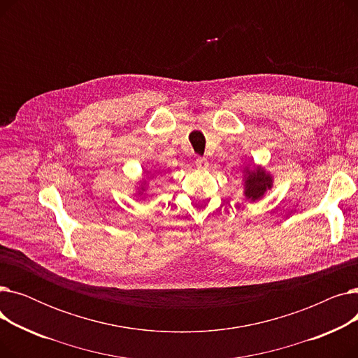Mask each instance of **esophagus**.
I'll list each match as a JSON object with an SVG mask.
<instances>
[{"label": "esophagus", "instance_id": "34e87169", "mask_svg": "<svg viewBox=\"0 0 358 358\" xmlns=\"http://www.w3.org/2000/svg\"><path fill=\"white\" fill-rule=\"evenodd\" d=\"M196 166L199 168V169H206L209 166V161L206 159V158H197L196 159Z\"/></svg>", "mask_w": 358, "mask_h": 358}]
</instances>
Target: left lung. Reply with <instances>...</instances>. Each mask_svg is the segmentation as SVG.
<instances>
[{
	"instance_id": "8db88e82",
	"label": "left lung",
	"mask_w": 358,
	"mask_h": 358,
	"mask_svg": "<svg viewBox=\"0 0 358 358\" xmlns=\"http://www.w3.org/2000/svg\"><path fill=\"white\" fill-rule=\"evenodd\" d=\"M243 178H245L243 180L245 181V184H243V194L251 201L259 200L273 187V177L261 166H255L254 169L247 168Z\"/></svg>"
}]
</instances>
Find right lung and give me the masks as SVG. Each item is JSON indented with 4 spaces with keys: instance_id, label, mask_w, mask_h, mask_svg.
Segmentation results:
<instances>
[{
    "instance_id": "obj_1",
    "label": "right lung",
    "mask_w": 358,
    "mask_h": 358,
    "mask_svg": "<svg viewBox=\"0 0 358 358\" xmlns=\"http://www.w3.org/2000/svg\"><path fill=\"white\" fill-rule=\"evenodd\" d=\"M142 190H143V187H142Z\"/></svg>"
}]
</instances>
